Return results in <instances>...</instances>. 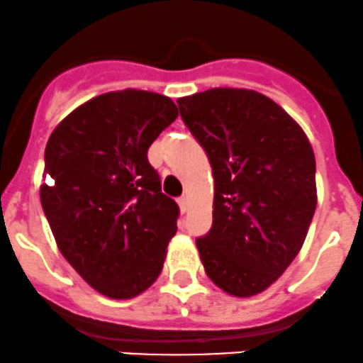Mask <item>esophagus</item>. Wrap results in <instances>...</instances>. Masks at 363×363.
Returning <instances> with one entry per match:
<instances>
[{
    "label": "esophagus",
    "instance_id": "esophagus-1",
    "mask_svg": "<svg viewBox=\"0 0 363 363\" xmlns=\"http://www.w3.org/2000/svg\"><path fill=\"white\" fill-rule=\"evenodd\" d=\"M178 204H180L182 213H186V211H189V199H186L185 196H183V197H180V199H178Z\"/></svg>",
    "mask_w": 363,
    "mask_h": 363
}]
</instances>
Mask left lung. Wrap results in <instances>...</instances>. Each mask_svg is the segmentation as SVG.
<instances>
[{
    "mask_svg": "<svg viewBox=\"0 0 363 363\" xmlns=\"http://www.w3.org/2000/svg\"><path fill=\"white\" fill-rule=\"evenodd\" d=\"M177 103L215 178L213 225L196 239L204 271L236 297L264 292L297 257L315 215L311 145L255 91L209 89Z\"/></svg>",
    "mask_w": 363,
    "mask_h": 363,
    "instance_id": "1",
    "label": "left lung"
}]
</instances>
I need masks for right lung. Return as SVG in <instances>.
Segmentation results:
<instances>
[{"mask_svg": "<svg viewBox=\"0 0 363 363\" xmlns=\"http://www.w3.org/2000/svg\"><path fill=\"white\" fill-rule=\"evenodd\" d=\"M177 117L166 96L125 89L78 106L48 138L45 216L65 259L106 297H136L162 271L180 208L147 154Z\"/></svg>", "mask_w": 363, "mask_h": 363, "instance_id": "add662e5", "label": "right lung"}]
</instances>
